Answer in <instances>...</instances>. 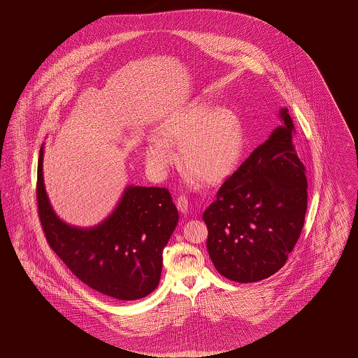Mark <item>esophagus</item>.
<instances>
[{"label":"esophagus","mask_w":358,"mask_h":358,"mask_svg":"<svg viewBox=\"0 0 358 358\" xmlns=\"http://www.w3.org/2000/svg\"><path fill=\"white\" fill-rule=\"evenodd\" d=\"M177 208L181 213H185L187 215V210H189V203H187V196H180L177 199Z\"/></svg>","instance_id":"34e87169"}]
</instances>
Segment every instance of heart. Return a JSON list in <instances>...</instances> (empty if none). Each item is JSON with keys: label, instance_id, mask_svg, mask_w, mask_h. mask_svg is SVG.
I'll list each match as a JSON object with an SVG mask.
<instances>
[{"label": "heart", "instance_id": "obj_1", "mask_svg": "<svg viewBox=\"0 0 358 358\" xmlns=\"http://www.w3.org/2000/svg\"><path fill=\"white\" fill-rule=\"evenodd\" d=\"M145 146V158L157 176H165L177 157L192 180L215 185L238 168L245 149V133L238 114L194 99L159 120Z\"/></svg>", "mask_w": 358, "mask_h": 358}]
</instances>
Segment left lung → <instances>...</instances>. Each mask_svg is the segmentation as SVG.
I'll return each mask as SVG.
<instances>
[{
	"label": "left lung",
	"instance_id": "left-lung-1",
	"mask_svg": "<svg viewBox=\"0 0 358 358\" xmlns=\"http://www.w3.org/2000/svg\"><path fill=\"white\" fill-rule=\"evenodd\" d=\"M282 122L219 189L203 215L206 248L222 276L251 283L279 271L303 228L306 168L286 107Z\"/></svg>",
	"mask_w": 358,
	"mask_h": 358
}]
</instances>
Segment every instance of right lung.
Returning a JSON list of instances; mask_svg holds the SVG:
<instances>
[{
  "mask_svg": "<svg viewBox=\"0 0 358 358\" xmlns=\"http://www.w3.org/2000/svg\"><path fill=\"white\" fill-rule=\"evenodd\" d=\"M37 162V205L47 241L83 283L120 301L145 298L157 289L162 251L178 224L165 187L127 185L113 212L92 227L64 222L52 206Z\"/></svg>",
  "mask_w": 358,
  "mask_h": 358,
  "instance_id": "add662e5",
  "label": "right lung"
}]
</instances>
